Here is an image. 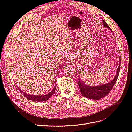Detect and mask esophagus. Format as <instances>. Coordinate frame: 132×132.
Instances as JSON below:
<instances>
[{
  "label": "esophagus",
  "instance_id": "esophagus-1",
  "mask_svg": "<svg viewBox=\"0 0 132 132\" xmlns=\"http://www.w3.org/2000/svg\"><path fill=\"white\" fill-rule=\"evenodd\" d=\"M70 59H68L67 60V63H70Z\"/></svg>",
  "mask_w": 132,
  "mask_h": 132
}]
</instances>
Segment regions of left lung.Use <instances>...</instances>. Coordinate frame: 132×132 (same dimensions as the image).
Returning <instances> with one entry per match:
<instances>
[{
  "instance_id": "obj_1",
  "label": "left lung",
  "mask_w": 132,
  "mask_h": 132,
  "mask_svg": "<svg viewBox=\"0 0 132 132\" xmlns=\"http://www.w3.org/2000/svg\"><path fill=\"white\" fill-rule=\"evenodd\" d=\"M103 24L104 27L109 29L111 32H112L111 28L107 25V23L104 20H102ZM121 66V55L119 56V64L116 70L113 79L110 82L104 84L96 86H91L86 85L85 82L82 80V79L79 75V81L78 85L80 88V91L83 96L88 98L89 99L99 100L101 98L106 96L110 93V91L113 88L114 85L116 82L117 78L119 75V70H120Z\"/></svg>"
}]
</instances>
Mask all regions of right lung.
Instances as JSON below:
<instances>
[{
    "instance_id": "obj_1",
    "label": "right lung",
    "mask_w": 132,
    "mask_h": 132,
    "mask_svg": "<svg viewBox=\"0 0 132 132\" xmlns=\"http://www.w3.org/2000/svg\"><path fill=\"white\" fill-rule=\"evenodd\" d=\"M18 89L21 92V93L28 100H30L35 101H39H39H47V100H48L50 98H51L52 96V95L54 94L55 89H56V85H55L53 90H52L51 92H50L49 93H48L45 95H31V94H27V93H25V92L23 91L20 89L19 88V87H18Z\"/></svg>"
}]
</instances>
